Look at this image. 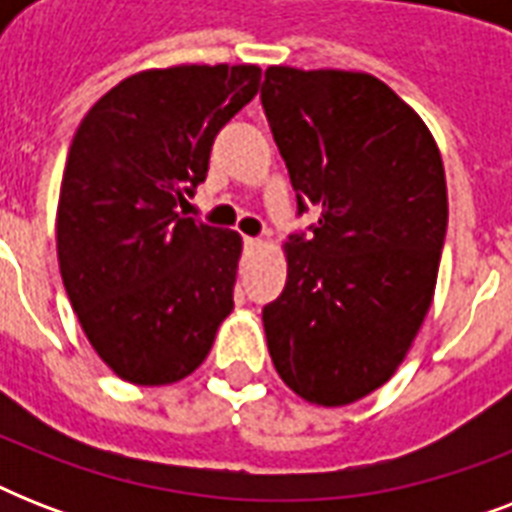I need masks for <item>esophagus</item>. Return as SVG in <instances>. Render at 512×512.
Here are the masks:
<instances>
[{
    "instance_id": "1",
    "label": "esophagus",
    "mask_w": 512,
    "mask_h": 512,
    "mask_svg": "<svg viewBox=\"0 0 512 512\" xmlns=\"http://www.w3.org/2000/svg\"><path fill=\"white\" fill-rule=\"evenodd\" d=\"M260 244H263V241L255 239V236H244V249H247V252H252V249H260Z\"/></svg>"
}]
</instances>
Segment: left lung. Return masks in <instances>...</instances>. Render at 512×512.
<instances>
[{
  "instance_id": "obj_1",
  "label": "left lung",
  "mask_w": 512,
  "mask_h": 512,
  "mask_svg": "<svg viewBox=\"0 0 512 512\" xmlns=\"http://www.w3.org/2000/svg\"><path fill=\"white\" fill-rule=\"evenodd\" d=\"M265 119L319 223L292 233L287 284L263 308L273 366L321 406L353 404L393 377L420 332L444 249V162L420 116L356 71L271 66Z\"/></svg>"
}]
</instances>
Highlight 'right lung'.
Segmentation results:
<instances>
[{"mask_svg": "<svg viewBox=\"0 0 512 512\" xmlns=\"http://www.w3.org/2000/svg\"><path fill=\"white\" fill-rule=\"evenodd\" d=\"M257 66L127 76L79 124L58 201V263L84 335L122 380L170 385L233 311L241 236L183 217L217 132L257 95Z\"/></svg>", "mask_w": 512, "mask_h": 512, "instance_id": "right-lung-1", "label": "right lung"}]
</instances>
